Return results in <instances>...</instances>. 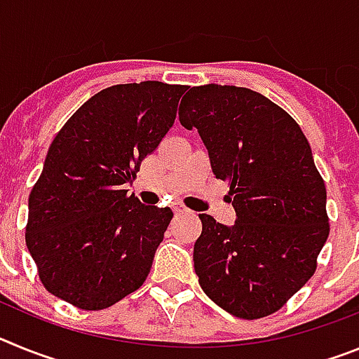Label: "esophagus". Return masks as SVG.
<instances>
[{
	"label": "esophagus",
	"instance_id": "34e87169",
	"mask_svg": "<svg viewBox=\"0 0 359 359\" xmlns=\"http://www.w3.org/2000/svg\"><path fill=\"white\" fill-rule=\"evenodd\" d=\"M172 210H174V214H176V215H177V214H183V212H187L185 208H183V207H180V205H176V207H174Z\"/></svg>",
	"mask_w": 359,
	"mask_h": 359
}]
</instances>
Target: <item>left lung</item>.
<instances>
[{"instance_id":"obj_1","label":"left lung","mask_w":359,"mask_h":359,"mask_svg":"<svg viewBox=\"0 0 359 359\" xmlns=\"http://www.w3.org/2000/svg\"><path fill=\"white\" fill-rule=\"evenodd\" d=\"M182 104L180 122L198 129L237 214L233 226L199 214V284L237 318L273 315L313 277L329 236L309 142L290 113L248 88L196 86Z\"/></svg>"}]
</instances>
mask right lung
Masks as SVG:
<instances>
[{
  "mask_svg": "<svg viewBox=\"0 0 359 359\" xmlns=\"http://www.w3.org/2000/svg\"><path fill=\"white\" fill-rule=\"evenodd\" d=\"M187 86L145 81L98 91L57 133L28 196L27 248L43 286L84 311L142 286L172 219L128 194L174 126Z\"/></svg>",
  "mask_w": 359,
  "mask_h": 359,
  "instance_id": "1",
  "label": "right lung"
}]
</instances>
